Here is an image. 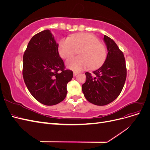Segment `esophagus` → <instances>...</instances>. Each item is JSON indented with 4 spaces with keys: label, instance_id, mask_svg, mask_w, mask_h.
Listing matches in <instances>:
<instances>
[{
    "label": "esophagus",
    "instance_id": "esophagus-1",
    "mask_svg": "<svg viewBox=\"0 0 150 150\" xmlns=\"http://www.w3.org/2000/svg\"><path fill=\"white\" fill-rule=\"evenodd\" d=\"M79 74V72H73V75H74V76H77Z\"/></svg>",
    "mask_w": 150,
    "mask_h": 150
}]
</instances>
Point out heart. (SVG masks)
Wrapping results in <instances>:
<instances>
[{
    "mask_svg": "<svg viewBox=\"0 0 150 150\" xmlns=\"http://www.w3.org/2000/svg\"><path fill=\"white\" fill-rule=\"evenodd\" d=\"M78 51V57L72 58L66 62V66L75 71L86 69H96L100 67L106 58L105 46L98 38L89 33H81L72 35L60 40L58 47L59 56L68 59Z\"/></svg>",
    "mask_w": 150,
    "mask_h": 150,
    "instance_id": "1",
    "label": "heart"
}]
</instances>
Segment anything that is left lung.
Wrapping results in <instances>:
<instances>
[{
    "instance_id": "obj_1",
    "label": "left lung",
    "mask_w": 150,
    "mask_h": 150,
    "mask_svg": "<svg viewBox=\"0 0 150 150\" xmlns=\"http://www.w3.org/2000/svg\"><path fill=\"white\" fill-rule=\"evenodd\" d=\"M103 40L108 54L104 64L93 72H86V81L82 86L84 97L92 104L104 106L117 98L126 79L125 59L115 42L104 35Z\"/></svg>"
}]
</instances>
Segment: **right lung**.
I'll list each match as a JSON object with an SVG mask.
<instances>
[{
    "label": "right lung",
    "mask_w": 150,
    "mask_h": 150,
    "mask_svg": "<svg viewBox=\"0 0 150 150\" xmlns=\"http://www.w3.org/2000/svg\"><path fill=\"white\" fill-rule=\"evenodd\" d=\"M59 44L50 30L34 35L23 56V78L36 100L46 106L55 105L65 99L67 84L73 77L66 70L58 52Z\"/></svg>",
    "instance_id": "right-lung-1"
}]
</instances>
